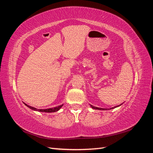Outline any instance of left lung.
<instances>
[{
  "instance_id": "left-lung-1",
  "label": "left lung",
  "mask_w": 153,
  "mask_h": 153,
  "mask_svg": "<svg viewBox=\"0 0 153 153\" xmlns=\"http://www.w3.org/2000/svg\"><path fill=\"white\" fill-rule=\"evenodd\" d=\"M122 105V104H121ZM121 105H118V106H114V107H112V108H110V109H113V108H116V107H118V106H120ZM91 106V107L92 108H93V109H96V110H107L106 108H98V107H95V106H93V105H90Z\"/></svg>"
}]
</instances>
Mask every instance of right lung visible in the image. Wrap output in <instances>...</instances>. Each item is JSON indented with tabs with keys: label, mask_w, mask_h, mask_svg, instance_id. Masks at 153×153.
I'll return each mask as SVG.
<instances>
[{
	"label": "right lung",
	"mask_w": 153,
	"mask_h": 153,
	"mask_svg": "<svg viewBox=\"0 0 153 153\" xmlns=\"http://www.w3.org/2000/svg\"><path fill=\"white\" fill-rule=\"evenodd\" d=\"M24 105L25 106H27L28 108H30V109L35 110V111H38V112H57L58 110H59L60 108H61L62 106H63V105H62L60 106H58L56 107H54V108H47V109H37L36 108H34V107H32L31 106H29L26 104L24 103Z\"/></svg>",
	"instance_id": "1"
}]
</instances>
